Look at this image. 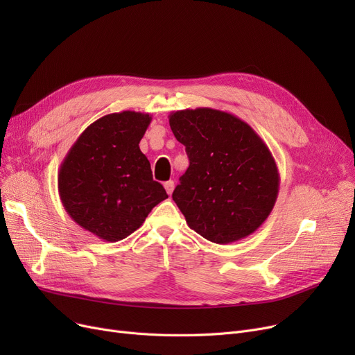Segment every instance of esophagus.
Returning <instances> with one entry per match:
<instances>
[{"label": "esophagus", "instance_id": "esophagus-1", "mask_svg": "<svg viewBox=\"0 0 355 355\" xmlns=\"http://www.w3.org/2000/svg\"><path fill=\"white\" fill-rule=\"evenodd\" d=\"M164 187H165V190H166L168 196H171V194H173V191H174V187H175V184H174V181H173V180H170V181H166V182H164Z\"/></svg>", "mask_w": 355, "mask_h": 355}]
</instances>
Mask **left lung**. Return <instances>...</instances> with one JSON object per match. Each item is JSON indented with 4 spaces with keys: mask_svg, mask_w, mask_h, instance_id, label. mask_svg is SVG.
I'll return each mask as SVG.
<instances>
[{
    "mask_svg": "<svg viewBox=\"0 0 355 355\" xmlns=\"http://www.w3.org/2000/svg\"><path fill=\"white\" fill-rule=\"evenodd\" d=\"M190 166L173 200L190 229L217 245L256 232L279 193V171L268 145L236 115L211 107L170 114Z\"/></svg>",
    "mask_w": 355,
    "mask_h": 355,
    "instance_id": "8db88e82",
    "label": "left lung"
}]
</instances>
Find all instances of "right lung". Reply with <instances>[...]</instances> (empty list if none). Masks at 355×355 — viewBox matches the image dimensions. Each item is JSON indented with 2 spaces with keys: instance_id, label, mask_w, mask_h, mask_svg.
<instances>
[{
  "instance_id": "right-lung-1",
  "label": "right lung",
  "mask_w": 355,
  "mask_h": 355,
  "mask_svg": "<svg viewBox=\"0 0 355 355\" xmlns=\"http://www.w3.org/2000/svg\"><path fill=\"white\" fill-rule=\"evenodd\" d=\"M151 121L149 114L134 110L102 116L83 130L59 168V196L67 214L110 243L139 229L168 198L139 149Z\"/></svg>"
}]
</instances>
